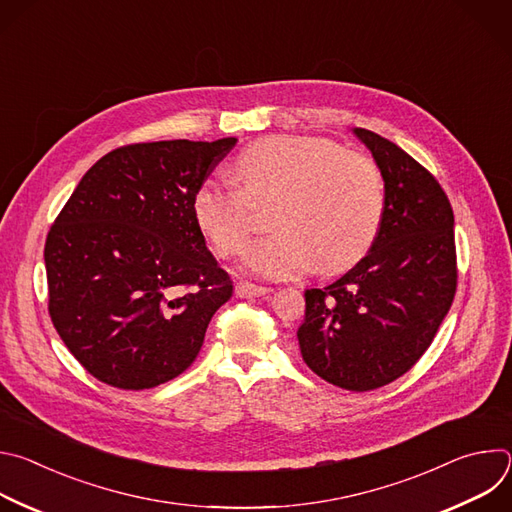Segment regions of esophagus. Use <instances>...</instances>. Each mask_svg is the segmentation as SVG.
I'll use <instances>...</instances> for the list:
<instances>
[{"label":"esophagus","instance_id":"1","mask_svg":"<svg viewBox=\"0 0 512 512\" xmlns=\"http://www.w3.org/2000/svg\"><path fill=\"white\" fill-rule=\"evenodd\" d=\"M269 291H271V287L257 285V283H251V281H239L237 287H235V294L239 298H259V296L269 294Z\"/></svg>","mask_w":512,"mask_h":512}]
</instances>
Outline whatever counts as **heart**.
<instances>
[{
  "instance_id": "1",
  "label": "heart",
  "mask_w": 512,
  "mask_h": 512,
  "mask_svg": "<svg viewBox=\"0 0 512 512\" xmlns=\"http://www.w3.org/2000/svg\"><path fill=\"white\" fill-rule=\"evenodd\" d=\"M239 186L206 180L192 196V214L214 253H245L251 237V202L275 200L269 225L249 265L271 277L318 267L332 275L367 255L385 216V182L369 156L322 137L269 135L249 143L233 160Z\"/></svg>"
}]
</instances>
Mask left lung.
<instances>
[{"label":"left lung","mask_w":512,"mask_h":512,"mask_svg":"<svg viewBox=\"0 0 512 512\" xmlns=\"http://www.w3.org/2000/svg\"><path fill=\"white\" fill-rule=\"evenodd\" d=\"M354 133L385 180L381 231L348 273L306 289L298 340L318 377L373 391L413 367L454 302V210L440 182L399 145L362 127Z\"/></svg>","instance_id":"left-lung-1"}]
</instances>
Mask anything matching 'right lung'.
I'll list each match as a JSON object with an SVG mask.
<instances>
[{
  "label": "right lung",
  "instance_id": "add662e5",
  "mask_svg": "<svg viewBox=\"0 0 512 512\" xmlns=\"http://www.w3.org/2000/svg\"><path fill=\"white\" fill-rule=\"evenodd\" d=\"M235 143L123 145L83 176L56 216L44 245L48 314L101 383L141 391L176 379L233 296L192 196Z\"/></svg>",
  "mask_w": 512,
  "mask_h": 512
}]
</instances>
